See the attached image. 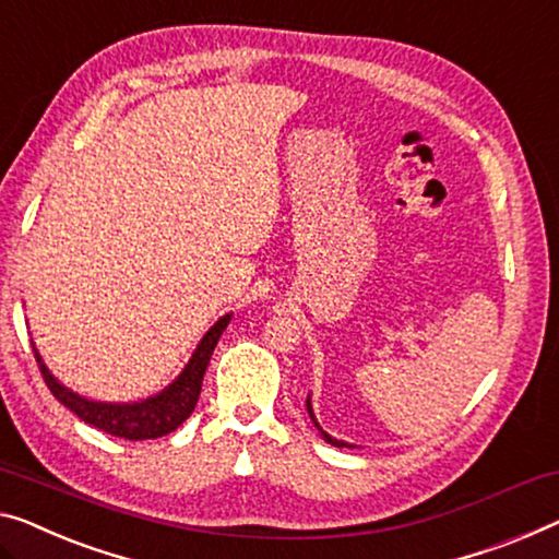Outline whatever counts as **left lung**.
I'll return each mask as SVG.
<instances>
[{"label": "left lung", "mask_w": 559, "mask_h": 559, "mask_svg": "<svg viewBox=\"0 0 559 559\" xmlns=\"http://www.w3.org/2000/svg\"><path fill=\"white\" fill-rule=\"evenodd\" d=\"M308 414H311V419H313V412H311V402H308ZM313 424H316V419H313ZM316 427H319V424H316ZM319 429H321V427H319ZM321 435H323V437H326V441H331V444H333V447H348V444H346V441H338V439H333V437H329V435H326V431H323V429H321Z\"/></svg>", "instance_id": "left-lung-1"}]
</instances>
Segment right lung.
Masks as SVG:
<instances>
[{"mask_svg": "<svg viewBox=\"0 0 559 559\" xmlns=\"http://www.w3.org/2000/svg\"><path fill=\"white\" fill-rule=\"evenodd\" d=\"M230 323V316H223V319L215 323V326L205 333L200 346L195 348L193 359L186 366V371L180 373L178 381L170 384L163 391L160 396L147 399V402L140 404H99V402H87L78 394H72L70 389H64L60 381H55L52 373L47 371V366L41 364L37 348L35 359L41 371V379H45L47 389L52 391L55 399L64 404L72 414H78L82 421L90 424L99 431H107L112 437L122 439H157L170 435L173 429H178L182 421L193 414L200 386H203V373L211 364V356L215 352V344H218L221 333L226 331Z\"/></svg>", "mask_w": 559, "mask_h": 559, "instance_id": "right-lung-1", "label": "right lung"}]
</instances>
